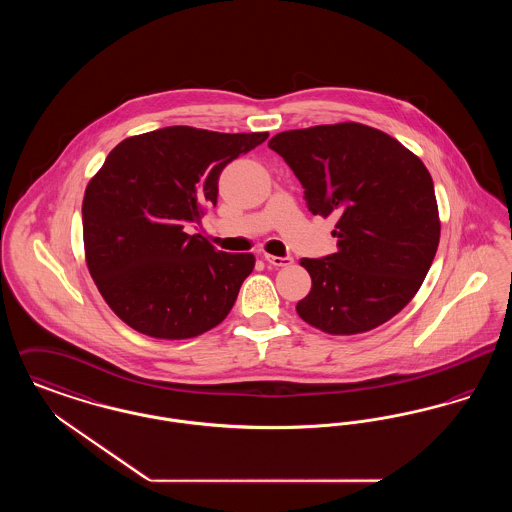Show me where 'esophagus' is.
Masks as SVG:
<instances>
[{
  "label": "esophagus",
  "instance_id": "1",
  "mask_svg": "<svg viewBox=\"0 0 512 512\" xmlns=\"http://www.w3.org/2000/svg\"><path fill=\"white\" fill-rule=\"evenodd\" d=\"M263 257L272 267H290L293 263L292 257H276V255H268V253H265Z\"/></svg>",
  "mask_w": 512,
  "mask_h": 512
}]
</instances>
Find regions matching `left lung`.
I'll return each mask as SVG.
<instances>
[{"label":"left lung","instance_id":"1","mask_svg":"<svg viewBox=\"0 0 512 512\" xmlns=\"http://www.w3.org/2000/svg\"><path fill=\"white\" fill-rule=\"evenodd\" d=\"M268 147L301 182L309 211L338 219V253L299 261L313 288L297 303V315L336 336L368 332L395 317L438 251V203L424 163L359 122L280 132Z\"/></svg>","mask_w":512,"mask_h":512}]
</instances>
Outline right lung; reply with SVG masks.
Returning a JSON list of instances; mask_svg holds the SVG:
<instances>
[{"instance_id":"obj_1","label":"right lung","mask_w":512,"mask_h":512,"mask_svg":"<svg viewBox=\"0 0 512 512\" xmlns=\"http://www.w3.org/2000/svg\"><path fill=\"white\" fill-rule=\"evenodd\" d=\"M267 138L167 126L107 155L82 201L84 249L122 322L151 338L186 340L230 313L255 257L217 251L188 228L217 205L222 169Z\"/></svg>"}]
</instances>
